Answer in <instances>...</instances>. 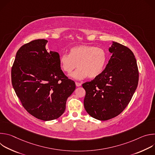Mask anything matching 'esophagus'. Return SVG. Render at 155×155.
Returning a JSON list of instances; mask_svg holds the SVG:
<instances>
[{"instance_id": "1", "label": "esophagus", "mask_w": 155, "mask_h": 155, "mask_svg": "<svg viewBox=\"0 0 155 155\" xmlns=\"http://www.w3.org/2000/svg\"><path fill=\"white\" fill-rule=\"evenodd\" d=\"M75 84L77 87H79V86H81V84L80 83H78V82H76L75 83Z\"/></svg>"}]
</instances>
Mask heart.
<instances>
[{"label":"heart","instance_id":"1","mask_svg":"<svg viewBox=\"0 0 155 155\" xmlns=\"http://www.w3.org/2000/svg\"><path fill=\"white\" fill-rule=\"evenodd\" d=\"M107 61V54L104 49L87 45L71 48L69 54H63L59 59L61 68L65 73L71 74L78 67L71 75L77 80L97 77L104 71Z\"/></svg>","mask_w":155,"mask_h":155}]
</instances>
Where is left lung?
Listing matches in <instances>:
<instances>
[{
    "label": "left lung",
    "instance_id": "obj_1",
    "mask_svg": "<svg viewBox=\"0 0 155 155\" xmlns=\"http://www.w3.org/2000/svg\"><path fill=\"white\" fill-rule=\"evenodd\" d=\"M108 50L112 55L102 73L82 84L86 91V111L101 121L113 118L123 111L139 81L137 61L132 51L114 41Z\"/></svg>",
    "mask_w": 155,
    "mask_h": 155
}]
</instances>
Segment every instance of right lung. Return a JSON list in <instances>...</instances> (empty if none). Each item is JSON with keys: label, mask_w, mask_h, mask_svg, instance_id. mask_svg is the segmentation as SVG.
Returning a JSON list of instances; mask_svg holds the SVG:
<instances>
[{"label": "right lung", "mask_w": 155, "mask_h": 155, "mask_svg": "<svg viewBox=\"0 0 155 155\" xmlns=\"http://www.w3.org/2000/svg\"><path fill=\"white\" fill-rule=\"evenodd\" d=\"M47 42L38 39L22 46L12 68V86L22 105L43 121L61 117L76 87L61 69L59 53L47 51Z\"/></svg>", "instance_id": "add662e5"}]
</instances>
